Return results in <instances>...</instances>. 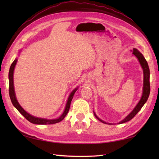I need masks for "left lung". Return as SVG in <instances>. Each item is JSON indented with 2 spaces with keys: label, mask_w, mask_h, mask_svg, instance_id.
I'll return each instance as SVG.
<instances>
[{
  "label": "left lung",
  "mask_w": 159,
  "mask_h": 159,
  "mask_svg": "<svg viewBox=\"0 0 159 159\" xmlns=\"http://www.w3.org/2000/svg\"><path fill=\"white\" fill-rule=\"evenodd\" d=\"M133 51V54L135 56L138 61H139L140 65L142 67L143 69V92H142V96H141V98L140 100L139 101V102L137 103L135 107L134 108V109L131 111V112L128 115V116L123 119L121 121H120L118 124H123L126 122V121H130V120L133 119V118L136 116V114L139 112V111L141 110V108L144 105L145 103L146 102V101L148 100V97H149L150 95V69H149V66H148V62L146 61V59L144 58L143 55L141 54L139 50L136 48H133V50H132ZM94 116L97 118L98 120L100 121L101 122H102L104 124H111V123H107L106 121H104L102 120L101 119L96 116V114L95 112H93Z\"/></svg>",
  "instance_id": "left-lung-1"
}]
</instances>
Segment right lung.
Returning a JSON list of instances; mask_svg holds the SVG:
<instances>
[{
  "instance_id": "obj_1",
  "label": "right lung",
  "mask_w": 159,
  "mask_h": 159,
  "mask_svg": "<svg viewBox=\"0 0 159 159\" xmlns=\"http://www.w3.org/2000/svg\"><path fill=\"white\" fill-rule=\"evenodd\" d=\"M20 51H21V50H20ZM17 61H18V59L16 58L15 60L13 61V62L12 63L11 66H10V69H9V96H10V99H11L13 105L16 108V109L18 110L19 112L26 118V120L33 124H53L58 123V122H59V121H62L66 116L67 113H68L69 109H70V104H71V102H72L73 96L74 95V93H75V92H76L78 88H79V87H76V88L74 89L70 94L68 98H67L66 104L65 109H64L63 113L59 117L56 118V119L49 120V119H46V118H41V117L33 116H32V115L29 114V113L26 112V111L21 106H20V104H19V102H18V100H17V98H16V93H15V89H14V85H13V72H14V69H15Z\"/></svg>"
}]
</instances>
